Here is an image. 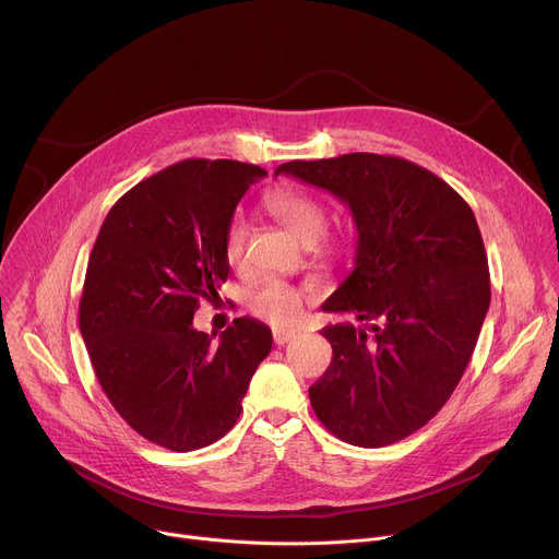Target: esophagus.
Segmentation results:
<instances>
[{"instance_id": "obj_1", "label": "esophagus", "mask_w": 559, "mask_h": 559, "mask_svg": "<svg viewBox=\"0 0 559 559\" xmlns=\"http://www.w3.org/2000/svg\"><path fill=\"white\" fill-rule=\"evenodd\" d=\"M294 336H296V332H289V330H276V332H274V343L281 347V345L289 343Z\"/></svg>"}]
</instances>
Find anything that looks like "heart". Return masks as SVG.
Segmentation results:
<instances>
[{"label":"heart","mask_w":559,"mask_h":559,"mask_svg":"<svg viewBox=\"0 0 559 559\" xmlns=\"http://www.w3.org/2000/svg\"><path fill=\"white\" fill-rule=\"evenodd\" d=\"M267 210L296 236L305 246H313L325 234L328 207L325 203L298 188H274L265 197ZM248 238V223L243 216H234L225 229V259L229 265L243 261ZM305 300V292L278 278L257 281L248 294V307L274 325H289L298 316Z\"/></svg>","instance_id":"heart-1"}]
</instances>
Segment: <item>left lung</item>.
<instances>
[{"label":"left lung","instance_id":"left-lung-1","mask_svg":"<svg viewBox=\"0 0 559 559\" xmlns=\"http://www.w3.org/2000/svg\"><path fill=\"white\" fill-rule=\"evenodd\" d=\"M323 188L349 205L354 272L323 311L362 328H323L334 358L309 386L336 438L378 449L425 427L451 397L491 302L489 261L468 203L401 156L354 152L289 162L274 173Z\"/></svg>","mask_w":559,"mask_h":559}]
</instances>
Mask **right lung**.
<instances>
[{"instance_id":"obj_1","label":"right lung","mask_w":559,"mask_h":559,"mask_svg":"<svg viewBox=\"0 0 559 559\" xmlns=\"http://www.w3.org/2000/svg\"><path fill=\"white\" fill-rule=\"evenodd\" d=\"M267 173L229 158H186L128 190L88 259L79 330L102 389L145 440L194 451L223 438L272 349V332L236 318L218 345L194 311L227 281L225 229Z\"/></svg>"}]
</instances>
